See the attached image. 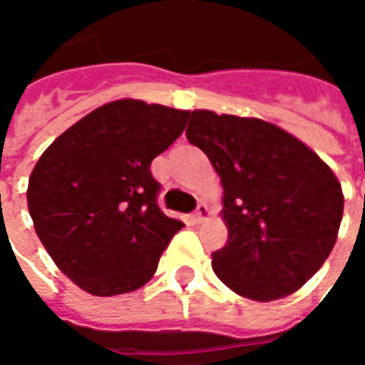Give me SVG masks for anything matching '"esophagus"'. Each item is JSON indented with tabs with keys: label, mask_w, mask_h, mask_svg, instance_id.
<instances>
[{
	"label": "esophagus",
	"mask_w": 365,
	"mask_h": 365,
	"mask_svg": "<svg viewBox=\"0 0 365 365\" xmlns=\"http://www.w3.org/2000/svg\"><path fill=\"white\" fill-rule=\"evenodd\" d=\"M207 215H209V209H207L205 203H199L197 209H195V219H197V221H201V219H205Z\"/></svg>",
	"instance_id": "obj_1"
}]
</instances>
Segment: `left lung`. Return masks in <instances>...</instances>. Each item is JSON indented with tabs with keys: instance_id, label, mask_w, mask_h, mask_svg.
<instances>
[{
	"instance_id": "8db88e82",
	"label": "left lung",
	"mask_w": 365,
	"mask_h": 365,
	"mask_svg": "<svg viewBox=\"0 0 365 365\" xmlns=\"http://www.w3.org/2000/svg\"><path fill=\"white\" fill-rule=\"evenodd\" d=\"M185 136L225 190L229 240L213 252L215 274L254 301L295 293L336 242L344 211L336 175L299 138L262 119L199 109Z\"/></svg>"
}]
</instances>
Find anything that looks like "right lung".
Wrapping results in <instances>:
<instances>
[{
    "label": "right lung",
    "instance_id": "right-lung-1",
    "mask_svg": "<svg viewBox=\"0 0 365 365\" xmlns=\"http://www.w3.org/2000/svg\"><path fill=\"white\" fill-rule=\"evenodd\" d=\"M190 111L119 99L86 115L43 152L27 203L60 272L99 297L150 279L183 222L158 207L150 164L182 135Z\"/></svg>",
    "mask_w": 365,
    "mask_h": 365
}]
</instances>
